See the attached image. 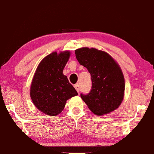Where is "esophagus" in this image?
<instances>
[{
    "label": "esophagus",
    "instance_id": "1",
    "mask_svg": "<svg viewBox=\"0 0 154 154\" xmlns=\"http://www.w3.org/2000/svg\"><path fill=\"white\" fill-rule=\"evenodd\" d=\"M74 87H75V90L77 91V92L78 93H79V91H80V86H79V85H74Z\"/></svg>",
    "mask_w": 154,
    "mask_h": 154
}]
</instances>
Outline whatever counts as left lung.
I'll return each instance as SVG.
<instances>
[{
  "label": "left lung",
  "mask_w": 154,
  "mask_h": 154,
  "mask_svg": "<svg viewBox=\"0 0 154 154\" xmlns=\"http://www.w3.org/2000/svg\"><path fill=\"white\" fill-rule=\"evenodd\" d=\"M80 65L91 74L90 92L80 96L89 109L97 116L116 109L124 97L125 79L120 66L105 51L82 47L75 50Z\"/></svg>",
  "instance_id": "1"
}]
</instances>
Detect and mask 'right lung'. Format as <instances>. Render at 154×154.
Segmentation results:
<instances>
[{
  "mask_svg": "<svg viewBox=\"0 0 154 154\" xmlns=\"http://www.w3.org/2000/svg\"><path fill=\"white\" fill-rule=\"evenodd\" d=\"M69 56V51L49 54L39 63L33 77L30 87L33 103L38 109L50 116L58 115L68 99L78 95L63 74Z\"/></svg>",
  "mask_w": 154,
  "mask_h": 154,
  "instance_id": "right-lung-1",
  "label": "right lung"
}]
</instances>
